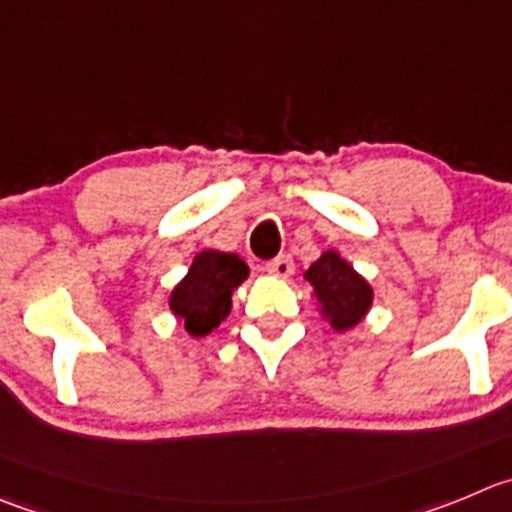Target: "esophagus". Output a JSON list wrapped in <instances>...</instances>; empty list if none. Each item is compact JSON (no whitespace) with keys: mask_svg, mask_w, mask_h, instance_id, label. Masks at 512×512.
<instances>
[{"mask_svg":"<svg viewBox=\"0 0 512 512\" xmlns=\"http://www.w3.org/2000/svg\"><path fill=\"white\" fill-rule=\"evenodd\" d=\"M264 269H266V274L276 276V279H289V276L294 274V259L284 253V256H276V259H271Z\"/></svg>","mask_w":512,"mask_h":512,"instance_id":"34e87169","label":"esophagus"}]
</instances>
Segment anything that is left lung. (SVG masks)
Masks as SVG:
<instances>
[{
	"label": "left lung",
	"instance_id": "1",
	"mask_svg": "<svg viewBox=\"0 0 512 512\" xmlns=\"http://www.w3.org/2000/svg\"><path fill=\"white\" fill-rule=\"evenodd\" d=\"M304 279L314 289L321 316L329 319V324L337 332H347V329L357 326L372 306V286L337 251L321 253L319 259L309 266Z\"/></svg>",
	"mask_w": 512,
	"mask_h": 512
}]
</instances>
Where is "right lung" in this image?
<instances>
[{
	"mask_svg": "<svg viewBox=\"0 0 512 512\" xmlns=\"http://www.w3.org/2000/svg\"><path fill=\"white\" fill-rule=\"evenodd\" d=\"M248 266L236 253L206 248L196 253L191 269L170 291V311L191 337H206L231 311L233 289L246 281Z\"/></svg>",
	"mask_w": 512,
	"mask_h": 512,
	"instance_id": "add662e5",
	"label": "right lung"
}]
</instances>
